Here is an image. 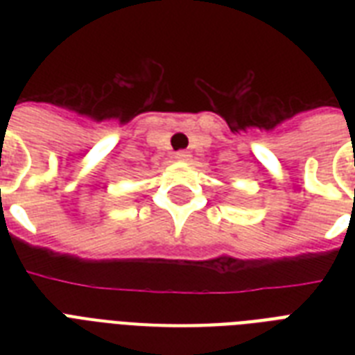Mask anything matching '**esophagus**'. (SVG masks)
Listing matches in <instances>:
<instances>
[{
	"label": "esophagus",
	"instance_id": "1",
	"mask_svg": "<svg viewBox=\"0 0 355 355\" xmlns=\"http://www.w3.org/2000/svg\"><path fill=\"white\" fill-rule=\"evenodd\" d=\"M175 158H177L178 162H188L189 158H191V155H189L188 150H177V153H175Z\"/></svg>",
	"mask_w": 355,
	"mask_h": 355
}]
</instances>
